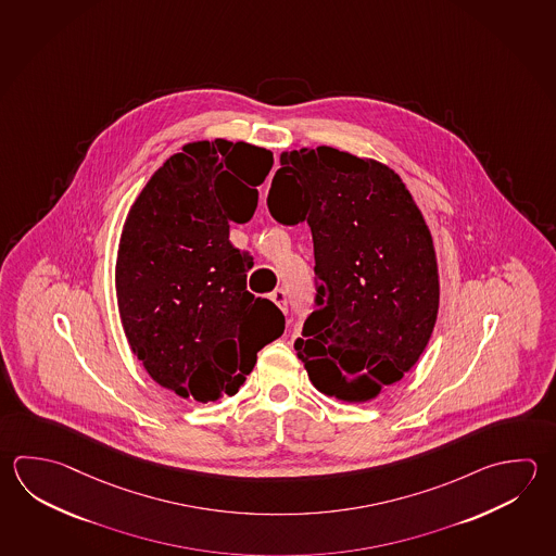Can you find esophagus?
<instances>
[{
	"mask_svg": "<svg viewBox=\"0 0 556 556\" xmlns=\"http://www.w3.org/2000/svg\"><path fill=\"white\" fill-rule=\"evenodd\" d=\"M273 303L277 304L281 311H287V293L283 289H275L271 293Z\"/></svg>",
	"mask_w": 556,
	"mask_h": 556,
	"instance_id": "34e87169",
	"label": "esophagus"
}]
</instances>
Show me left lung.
I'll list each match as a JSON object with an SVG mask.
<instances>
[{
  "instance_id": "8db88e82",
  "label": "left lung",
  "mask_w": 556,
  "mask_h": 556,
  "mask_svg": "<svg viewBox=\"0 0 556 556\" xmlns=\"http://www.w3.org/2000/svg\"><path fill=\"white\" fill-rule=\"evenodd\" d=\"M269 210L306 222L316 308L294 350L320 393L364 403L419 362L439 315L429 226L397 173L334 147L281 153Z\"/></svg>"
}]
</instances>
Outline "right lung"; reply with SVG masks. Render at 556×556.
Returning a JSON list of instances; mask_svg holds the SVG:
<instances>
[{"instance_id": "1", "label": "right lung", "mask_w": 556, "mask_h": 556, "mask_svg": "<svg viewBox=\"0 0 556 556\" xmlns=\"http://www.w3.org/2000/svg\"><path fill=\"white\" fill-rule=\"evenodd\" d=\"M265 147L226 139L180 147L127 212L116 260L119 318L134 356L178 397L238 393L285 316L245 289L253 257L230 243L269 175Z\"/></svg>"}]
</instances>
